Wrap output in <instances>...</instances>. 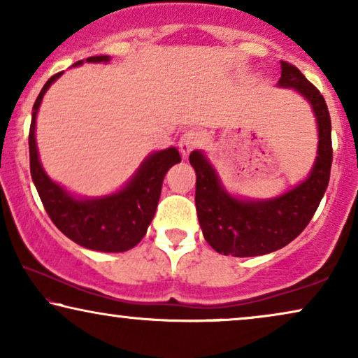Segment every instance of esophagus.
Here are the masks:
<instances>
[{
	"label": "esophagus",
	"instance_id": "1",
	"mask_svg": "<svg viewBox=\"0 0 358 358\" xmlns=\"http://www.w3.org/2000/svg\"><path fill=\"white\" fill-rule=\"evenodd\" d=\"M200 141H202V135H200V131H195V130L185 131L179 140L180 155H182L184 158H187V156L200 145Z\"/></svg>",
	"mask_w": 358,
	"mask_h": 358
}]
</instances>
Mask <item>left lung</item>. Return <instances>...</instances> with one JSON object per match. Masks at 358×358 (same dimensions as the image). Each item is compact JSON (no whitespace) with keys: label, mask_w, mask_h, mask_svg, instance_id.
Segmentation results:
<instances>
[{"label":"left lung","mask_w":358,"mask_h":358,"mask_svg":"<svg viewBox=\"0 0 358 358\" xmlns=\"http://www.w3.org/2000/svg\"><path fill=\"white\" fill-rule=\"evenodd\" d=\"M280 66L282 76L277 85L296 90L316 115L320 141L308 179L275 199L243 200L223 189L217 171L202 151H192L189 156L197 174L195 207L200 228L205 241L224 256H262L287 246L310 223L329 184L332 141L324 97L295 65L282 62Z\"/></svg>","instance_id":"1"}]
</instances>
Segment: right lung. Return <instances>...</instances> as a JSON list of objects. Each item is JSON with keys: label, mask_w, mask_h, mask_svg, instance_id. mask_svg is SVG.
<instances>
[{"label": "right lung", "mask_w": 358, "mask_h": 358, "mask_svg": "<svg viewBox=\"0 0 358 358\" xmlns=\"http://www.w3.org/2000/svg\"><path fill=\"white\" fill-rule=\"evenodd\" d=\"M87 63L109 62L107 55L86 58ZM76 62L75 66L81 65ZM62 73L53 75L43 85L32 107L31 130H29V159L31 176L41 197L43 208L55 227L83 248L102 252H124L135 248L146 234L158 207L161 185L168 171L180 163L176 148H166L151 153L129 184L119 192L99 199H76L62 185L48 178L37 153L36 119L42 97Z\"/></svg>", "instance_id": "obj_1"}]
</instances>
